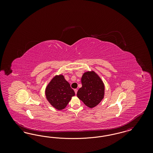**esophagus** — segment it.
Wrapping results in <instances>:
<instances>
[{
  "instance_id": "1",
  "label": "esophagus",
  "mask_w": 153,
  "mask_h": 153,
  "mask_svg": "<svg viewBox=\"0 0 153 153\" xmlns=\"http://www.w3.org/2000/svg\"><path fill=\"white\" fill-rule=\"evenodd\" d=\"M77 91H78V90H77V89H74V92H75V94H77Z\"/></svg>"
}]
</instances>
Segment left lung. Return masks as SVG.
I'll return each mask as SVG.
<instances>
[{
  "instance_id": "8db88e82",
  "label": "left lung",
  "mask_w": 153,
  "mask_h": 153,
  "mask_svg": "<svg viewBox=\"0 0 153 153\" xmlns=\"http://www.w3.org/2000/svg\"><path fill=\"white\" fill-rule=\"evenodd\" d=\"M82 87L77 96L90 108L96 107L104 97L105 85L100 76L94 71L83 73L81 77Z\"/></svg>"
}]
</instances>
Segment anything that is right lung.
Returning a JSON list of instances; mask_svg holds the SVG:
<instances>
[{"instance_id":"1","label":"right lung","mask_w":153,"mask_h":153,"mask_svg":"<svg viewBox=\"0 0 153 153\" xmlns=\"http://www.w3.org/2000/svg\"><path fill=\"white\" fill-rule=\"evenodd\" d=\"M45 96L52 107L57 110L64 109L75 95L70 84L64 75L54 76L45 88Z\"/></svg>"}]
</instances>
